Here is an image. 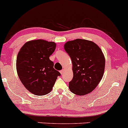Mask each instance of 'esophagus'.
I'll list each match as a JSON object with an SVG mask.
<instances>
[{
  "instance_id": "esophagus-1",
  "label": "esophagus",
  "mask_w": 128,
  "mask_h": 128,
  "mask_svg": "<svg viewBox=\"0 0 128 128\" xmlns=\"http://www.w3.org/2000/svg\"><path fill=\"white\" fill-rule=\"evenodd\" d=\"M60 74H62H62L64 73V70H60Z\"/></svg>"
}]
</instances>
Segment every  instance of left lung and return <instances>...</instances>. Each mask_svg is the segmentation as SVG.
I'll use <instances>...</instances> for the list:
<instances>
[{"label": "left lung", "instance_id": "8db88e82", "mask_svg": "<svg viewBox=\"0 0 128 128\" xmlns=\"http://www.w3.org/2000/svg\"><path fill=\"white\" fill-rule=\"evenodd\" d=\"M64 47L72 62L74 76L69 83L70 91L78 95L89 94L104 75L105 58L102 50L94 42L83 39L66 42Z\"/></svg>", "mask_w": 128, "mask_h": 128}]
</instances>
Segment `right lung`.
Instances as JSON below:
<instances>
[{
    "label": "right lung",
    "mask_w": 128,
    "mask_h": 128,
    "mask_svg": "<svg viewBox=\"0 0 128 128\" xmlns=\"http://www.w3.org/2000/svg\"><path fill=\"white\" fill-rule=\"evenodd\" d=\"M54 42L32 40L22 46L16 58V70L24 87L33 94L41 96L52 91L61 74L53 68L49 57L56 49Z\"/></svg>",
    "instance_id": "add662e5"
}]
</instances>
